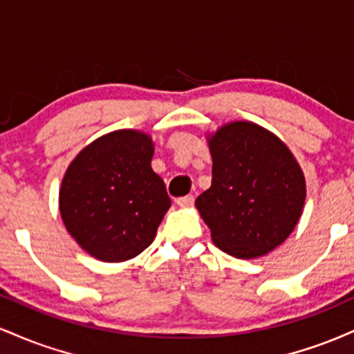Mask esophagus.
<instances>
[{
	"instance_id": "34e87169",
	"label": "esophagus",
	"mask_w": 354,
	"mask_h": 354,
	"mask_svg": "<svg viewBox=\"0 0 354 354\" xmlns=\"http://www.w3.org/2000/svg\"><path fill=\"white\" fill-rule=\"evenodd\" d=\"M193 201H194L193 194H188V196H181V198H178V200H176L178 205L183 206V208H186V206H191V205H193Z\"/></svg>"
}]
</instances>
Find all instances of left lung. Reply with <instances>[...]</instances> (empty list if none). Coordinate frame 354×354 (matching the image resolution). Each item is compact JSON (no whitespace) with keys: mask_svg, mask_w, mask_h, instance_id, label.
Returning a JSON list of instances; mask_svg holds the SVG:
<instances>
[{"mask_svg":"<svg viewBox=\"0 0 354 354\" xmlns=\"http://www.w3.org/2000/svg\"><path fill=\"white\" fill-rule=\"evenodd\" d=\"M208 146L213 180L196 198V208L211 239L239 259L270 253L301 218L303 169L278 136L251 121L223 124Z\"/></svg>","mask_w":354,"mask_h":354,"instance_id":"obj_1","label":"left lung"}]
</instances>
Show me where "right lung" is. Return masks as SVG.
Segmentation results:
<instances>
[{
	"mask_svg": "<svg viewBox=\"0 0 354 354\" xmlns=\"http://www.w3.org/2000/svg\"><path fill=\"white\" fill-rule=\"evenodd\" d=\"M151 136L118 129L81 149L64 173L59 213L68 233L100 261L135 258L153 243L171 206L153 171Z\"/></svg>",
	"mask_w": 354,
	"mask_h": 354,
	"instance_id": "obj_1",
	"label": "right lung"
}]
</instances>
